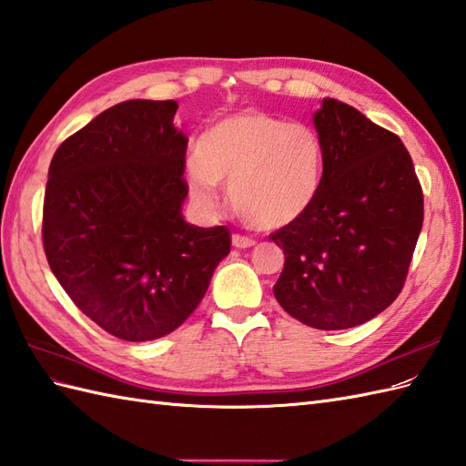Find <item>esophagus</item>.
<instances>
[{"instance_id": "34e87169", "label": "esophagus", "mask_w": 466, "mask_h": 466, "mask_svg": "<svg viewBox=\"0 0 466 466\" xmlns=\"http://www.w3.org/2000/svg\"><path fill=\"white\" fill-rule=\"evenodd\" d=\"M233 245L239 247V249H247V247H253V245H255V239H253V237L235 233V235H233Z\"/></svg>"}]
</instances>
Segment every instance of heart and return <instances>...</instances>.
<instances>
[{"mask_svg": "<svg viewBox=\"0 0 466 466\" xmlns=\"http://www.w3.org/2000/svg\"><path fill=\"white\" fill-rule=\"evenodd\" d=\"M323 161L313 127L247 109L203 133L187 163V181L201 203L215 199L217 183H229V203L245 223L277 229L313 205Z\"/></svg>", "mask_w": 466, "mask_h": 466, "instance_id": "obj_1", "label": "heart"}]
</instances>
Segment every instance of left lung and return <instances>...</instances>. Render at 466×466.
Masks as SVG:
<instances>
[{
	"mask_svg": "<svg viewBox=\"0 0 466 466\" xmlns=\"http://www.w3.org/2000/svg\"><path fill=\"white\" fill-rule=\"evenodd\" d=\"M323 181L313 205L268 235L285 267L273 293L303 325H363L395 301L422 227V189L395 133L325 99L315 113Z\"/></svg>",
	"mask_w": 466,
	"mask_h": 466,
	"instance_id": "1",
	"label": "left lung"
}]
</instances>
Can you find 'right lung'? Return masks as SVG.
<instances>
[{"instance_id":"obj_1","label":"right lung","mask_w":466,"mask_h":466,"mask_svg":"<svg viewBox=\"0 0 466 466\" xmlns=\"http://www.w3.org/2000/svg\"><path fill=\"white\" fill-rule=\"evenodd\" d=\"M175 111L173 99L106 109L57 147L46 185L51 271L81 313L133 343L177 329L231 251L227 227L183 219L187 137Z\"/></svg>"}]
</instances>
